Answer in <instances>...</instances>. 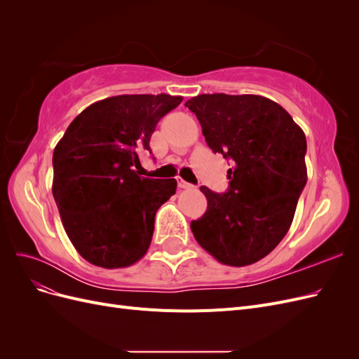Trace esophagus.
<instances>
[{"label": "esophagus", "mask_w": 359, "mask_h": 359, "mask_svg": "<svg viewBox=\"0 0 359 359\" xmlns=\"http://www.w3.org/2000/svg\"><path fill=\"white\" fill-rule=\"evenodd\" d=\"M178 187H180V189H194L193 184H189L187 181H184L182 178L178 180Z\"/></svg>", "instance_id": "34e87169"}]
</instances>
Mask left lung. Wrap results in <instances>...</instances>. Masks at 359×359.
<instances>
[{
    "mask_svg": "<svg viewBox=\"0 0 359 359\" xmlns=\"http://www.w3.org/2000/svg\"><path fill=\"white\" fill-rule=\"evenodd\" d=\"M206 144L224 158L229 190L202 186L208 206L190 227L199 245L219 262L252 265L283 240L307 182V140L278 103L262 95L223 93L191 97Z\"/></svg>",
    "mask_w": 359,
    "mask_h": 359,
    "instance_id": "left-lung-1",
    "label": "left lung"
}]
</instances>
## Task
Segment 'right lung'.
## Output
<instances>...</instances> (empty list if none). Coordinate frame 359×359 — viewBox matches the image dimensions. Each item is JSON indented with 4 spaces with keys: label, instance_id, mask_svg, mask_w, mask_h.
<instances>
[{
    "label": "right lung",
    "instance_id": "1",
    "mask_svg": "<svg viewBox=\"0 0 359 359\" xmlns=\"http://www.w3.org/2000/svg\"><path fill=\"white\" fill-rule=\"evenodd\" d=\"M181 102L169 94L107 97L76 116L53 149V199L69 240L90 264L126 268L145 256L156 212L175 194L177 180L135 169L160 118Z\"/></svg>",
    "mask_w": 359,
    "mask_h": 359
}]
</instances>
